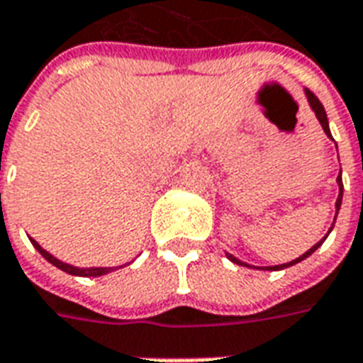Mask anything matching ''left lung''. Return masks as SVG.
Here are the masks:
<instances>
[{"instance_id": "1", "label": "left lung", "mask_w": 363, "mask_h": 363, "mask_svg": "<svg viewBox=\"0 0 363 363\" xmlns=\"http://www.w3.org/2000/svg\"><path fill=\"white\" fill-rule=\"evenodd\" d=\"M306 96H308L309 106H311V110L315 112L317 120H319V123H321L325 135H327L329 139H333V135H330V129H329V120H327V113H325V108H323V104H321V102H319V98H317L315 94H313V92H311V91H308V89H306ZM340 174H342V172H340ZM340 174H338V178H337L338 197H337V205H335V207H337V214H338V211H340V205H342V191H345V187H342V176H340ZM335 220H337V216H335ZM335 220H333V226H335ZM333 226H330L329 232L325 234V238H323V240H319V242H317L315 245L311 247V250H308V251H306V253H303V255H300V257H298V259H294V261H290V263H284V265L251 267V265H247V263H243V261H240V259H238V257H234L232 253H226V257H228L230 261H232V263H236V265L250 267V269H263V271H280V269H286V267H292V265H296V263H300V261H303V259H306V257H309V255H311V253H313V251H315L317 247H319V245H321V243L325 242V240H327V236H329V234H330V230H333Z\"/></svg>"}]
</instances>
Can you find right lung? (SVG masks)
<instances>
[{
  "mask_svg": "<svg viewBox=\"0 0 363 363\" xmlns=\"http://www.w3.org/2000/svg\"><path fill=\"white\" fill-rule=\"evenodd\" d=\"M30 242H33L34 247L38 250V253H40L42 257L46 259L48 263H52V265L57 267V269H62V271L69 272V274H73V277H102V274H108V272L116 271V267H91V269H79V267H73L69 265V263H63V261H60V259H55L52 253H48L46 250H42L40 243L34 242L33 238H30Z\"/></svg>",
  "mask_w": 363,
  "mask_h": 363,
  "instance_id": "add662e5",
  "label": "right lung"
}]
</instances>
